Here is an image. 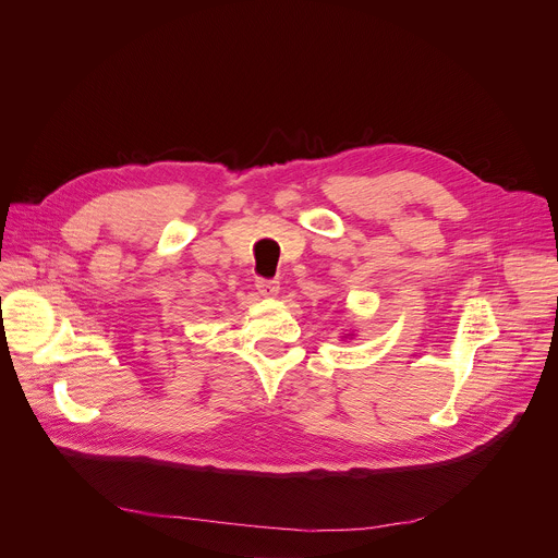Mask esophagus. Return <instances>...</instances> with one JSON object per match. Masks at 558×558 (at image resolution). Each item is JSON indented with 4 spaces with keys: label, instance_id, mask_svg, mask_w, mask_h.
<instances>
[{
    "label": "esophagus",
    "instance_id": "1",
    "mask_svg": "<svg viewBox=\"0 0 558 558\" xmlns=\"http://www.w3.org/2000/svg\"><path fill=\"white\" fill-rule=\"evenodd\" d=\"M255 289L259 295H263V299H276V295L280 293V282L278 280H257Z\"/></svg>",
    "mask_w": 558,
    "mask_h": 558
}]
</instances>
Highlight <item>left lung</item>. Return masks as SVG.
Returning <instances> with one entry per match:
<instances>
[{
  "instance_id": "1",
  "label": "left lung",
  "mask_w": 558,
  "mask_h": 558,
  "mask_svg": "<svg viewBox=\"0 0 558 558\" xmlns=\"http://www.w3.org/2000/svg\"><path fill=\"white\" fill-rule=\"evenodd\" d=\"M352 337H354V333H352V331H350V333H345V339H352Z\"/></svg>"
}]
</instances>
